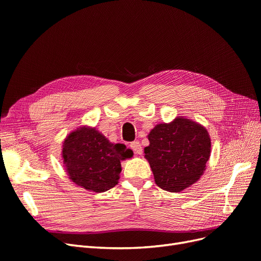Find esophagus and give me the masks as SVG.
Wrapping results in <instances>:
<instances>
[{"label":"esophagus","instance_id":"obj_1","mask_svg":"<svg viewBox=\"0 0 261 261\" xmlns=\"http://www.w3.org/2000/svg\"><path fill=\"white\" fill-rule=\"evenodd\" d=\"M130 148L133 150L135 154H142L143 153V148H142V145L139 141H134L130 144Z\"/></svg>","mask_w":261,"mask_h":261}]
</instances>
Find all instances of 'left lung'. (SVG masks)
Listing matches in <instances>:
<instances>
[{
	"label": "left lung",
	"mask_w": 261,
	"mask_h": 261,
	"mask_svg": "<svg viewBox=\"0 0 261 261\" xmlns=\"http://www.w3.org/2000/svg\"><path fill=\"white\" fill-rule=\"evenodd\" d=\"M147 138L149 146L144 149L145 159L159 187L180 193L199 181L212 150L206 128L177 116L170 122L158 123Z\"/></svg>",
	"instance_id": "left-lung-1"
}]
</instances>
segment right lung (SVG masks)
<instances>
[{
	"label": "right lung",
	"mask_w": 261,
	"mask_h": 261,
	"mask_svg": "<svg viewBox=\"0 0 261 261\" xmlns=\"http://www.w3.org/2000/svg\"><path fill=\"white\" fill-rule=\"evenodd\" d=\"M61 155L68 179L99 194L118 183L120 162L132 158L133 151L111 143L94 127L81 126L66 136Z\"/></svg>",
	"instance_id": "obj_1"
}]
</instances>
